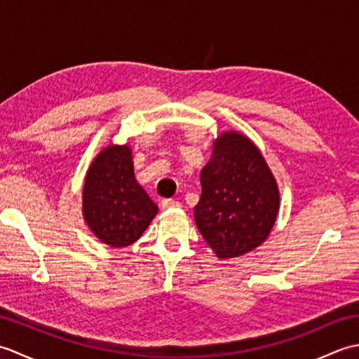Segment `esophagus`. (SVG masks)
Masks as SVG:
<instances>
[{"mask_svg": "<svg viewBox=\"0 0 359 359\" xmlns=\"http://www.w3.org/2000/svg\"><path fill=\"white\" fill-rule=\"evenodd\" d=\"M160 205H162L163 210H174V208L180 207V202L174 201V199H163Z\"/></svg>", "mask_w": 359, "mask_h": 359, "instance_id": "34e87169", "label": "esophagus"}]
</instances>
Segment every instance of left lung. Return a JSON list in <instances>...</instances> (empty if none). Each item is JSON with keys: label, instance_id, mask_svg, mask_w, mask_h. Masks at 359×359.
<instances>
[{"label": "left lung", "instance_id": "8db88e82", "mask_svg": "<svg viewBox=\"0 0 359 359\" xmlns=\"http://www.w3.org/2000/svg\"><path fill=\"white\" fill-rule=\"evenodd\" d=\"M201 172L196 225L220 259L248 253L269 238L279 211V189L248 137L228 131L215 140Z\"/></svg>", "mask_w": 359, "mask_h": 359}]
</instances>
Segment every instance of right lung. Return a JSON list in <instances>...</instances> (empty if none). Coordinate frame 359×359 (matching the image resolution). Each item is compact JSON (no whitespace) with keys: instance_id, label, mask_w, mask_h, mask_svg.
<instances>
[{"instance_id":"add662e5","label":"right lung","mask_w":359,"mask_h":359,"mask_svg":"<svg viewBox=\"0 0 359 359\" xmlns=\"http://www.w3.org/2000/svg\"><path fill=\"white\" fill-rule=\"evenodd\" d=\"M157 211L134 177L131 148L109 144L102 149L83 187V217L90 231L112 248L128 247L140 238Z\"/></svg>"}]
</instances>
